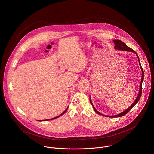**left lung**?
<instances>
[{
	"instance_id": "1",
	"label": "left lung",
	"mask_w": 154,
	"mask_h": 154,
	"mask_svg": "<svg viewBox=\"0 0 154 154\" xmlns=\"http://www.w3.org/2000/svg\"><path fill=\"white\" fill-rule=\"evenodd\" d=\"M113 42H114L115 45V48L116 49H118V50H121V51H128V52H135V53L136 54V55H137V57H138V58L139 63H140V67H141V71H142V77H141V83H140V91H139L138 96H137V97L136 100H135V102H134L132 104H131V105L127 109H126V110H125L124 112L121 113L120 114H118V115H115V116H109V117H110V118H118V117H121V116H122L126 115V114L130 110V109L135 105V104L139 101V100H140V97H141V93H142V82H143V79H144V71H143V69L142 68L141 66V63H140V60H139V57H138L137 54L135 52V51H134L133 49H131V48H130L129 47H128L124 42H122V41H121V40H119V39H115V40H113ZM90 102H91V105H93V108H94V111H95L97 114H99V115H100L101 113H99V112H98L96 110V108H94V105H93V103H92V102H91V98L90 99ZM107 117H108V116H107Z\"/></svg>"
}]
</instances>
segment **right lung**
I'll use <instances>...</instances> for the list:
<instances>
[{
	"mask_svg": "<svg viewBox=\"0 0 154 154\" xmlns=\"http://www.w3.org/2000/svg\"><path fill=\"white\" fill-rule=\"evenodd\" d=\"M68 108H66V110H65V111H64V112H63V113H61V115H60V116H57V117H55V118H52V119H46V121H49V120H51V119H56V118H58V117H59V116H61V115H63V114H64V113H66V111H67V110H68Z\"/></svg>",
	"mask_w": 154,
	"mask_h": 154,
	"instance_id": "1",
	"label": "right lung"
}]
</instances>
